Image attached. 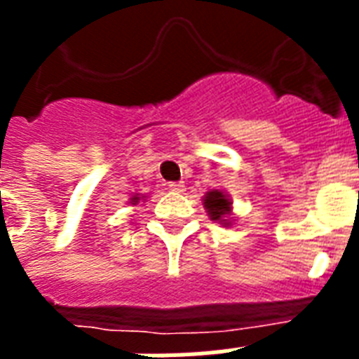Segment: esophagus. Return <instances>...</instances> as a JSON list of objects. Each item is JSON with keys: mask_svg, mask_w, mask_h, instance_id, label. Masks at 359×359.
I'll return each mask as SVG.
<instances>
[{"mask_svg": "<svg viewBox=\"0 0 359 359\" xmlns=\"http://www.w3.org/2000/svg\"><path fill=\"white\" fill-rule=\"evenodd\" d=\"M168 186H169V190L177 191V194L184 191V182H169Z\"/></svg>", "mask_w": 359, "mask_h": 359, "instance_id": "esophagus-1", "label": "esophagus"}]
</instances>
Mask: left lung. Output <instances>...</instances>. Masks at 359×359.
I'll list each match as a JSON object with an SVG mask.
<instances>
[{"instance_id": "8db88e82", "label": "left lung", "mask_w": 359, "mask_h": 359, "mask_svg": "<svg viewBox=\"0 0 359 359\" xmlns=\"http://www.w3.org/2000/svg\"><path fill=\"white\" fill-rule=\"evenodd\" d=\"M203 205L208 210V216L214 222H219V224L229 225V219H225L231 214V201L229 197L225 196L224 191L212 190L207 191V196L203 199Z\"/></svg>"}]
</instances>
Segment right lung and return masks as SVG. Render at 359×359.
Returning <instances> with one entry per match:
<instances>
[{
  "label": "right lung",
  "instance_id": "add662e5",
  "mask_svg": "<svg viewBox=\"0 0 359 359\" xmlns=\"http://www.w3.org/2000/svg\"><path fill=\"white\" fill-rule=\"evenodd\" d=\"M130 203H132V205H135V203H140V197L134 196V197H132V199H130Z\"/></svg>",
  "mask_w": 359,
  "mask_h": 359
}]
</instances>
